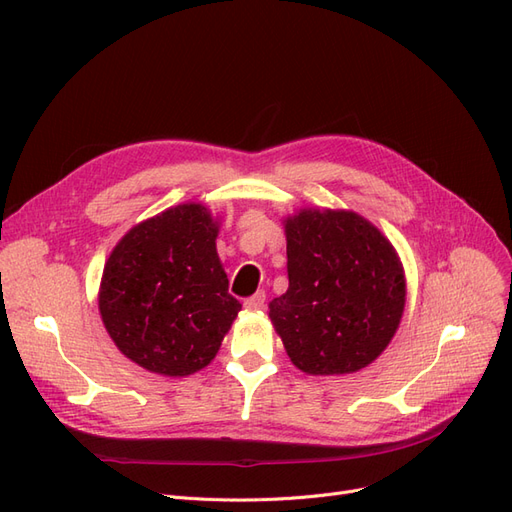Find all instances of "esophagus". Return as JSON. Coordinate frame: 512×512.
I'll return each instance as SVG.
<instances>
[{
    "instance_id": "34e87169",
    "label": "esophagus",
    "mask_w": 512,
    "mask_h": 512,
    "mask_svg": "<svg viewBox=\"0 0 512 512\" xmlns=\"http://www.w3.org/2000/svg\"><path fill=\"white\" fill-rule=\"evenodd\" d=\"M263 306H266V293L263 291H257L255 295H251V298L244 300V308L249 310H261Z\"/></svg>"
}]
</instances>
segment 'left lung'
Wrapping results in <instances>:
<instances>
[{
  "mask_svg": "<svg viewBox=\"0 0 512 512\" xmlns=\"http://www.w3.org/2000/svg\"><path fill=\"white\" fill-rule=\"evenodd\" d=\"M289 289L268 317L293 366L351 374L381 355L400 325L402 261L378 229L351 210L304 208L285 221Z\"/></svg>",
  "mask_w": 512,
  "mask_h": 512,
  "instance_id": "8db88e82",
  "label": "left lung"
}]
</instances>
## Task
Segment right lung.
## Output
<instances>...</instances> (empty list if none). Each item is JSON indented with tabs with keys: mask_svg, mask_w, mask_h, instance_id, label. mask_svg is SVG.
I'll return each mask as SVG.
<instances>
[{
	"mask_svg": "<svg viewBox=\"0 0 512 512\" xmlns=\"http://www.w3.org/2000/svg\"><path fill=\"white\" fill-rule=\"evenodd\" d=\"M219 223L180 204L131 227L100 285V315L119 351L140 368L189 376L219 353L242 304L217 255Z\"/></svg>",
	"mask_w": 512,
	"mask_h": 512,
	"instance_id": "obj_1",
	"label": "right lung"
}]
</instances>
